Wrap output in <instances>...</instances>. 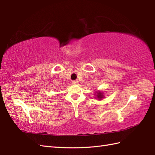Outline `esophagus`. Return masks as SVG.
I'll return each mask as SVG.
<instances>
[{"mask_svg":"<svg viewBox=\"0 0 155 155\" xmlns=\"http://www.w3.org/2000/svg\"><path fill=\"white\" fill-rule=\"evenodd\" d=\"M72 84H77L78 83V82L77 81H73L72 82Z\"/></svg>","mask_w":155,"mask_h":155,"instance_id":"obj_1","label":"esophagus"}]
</instances>
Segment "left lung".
Listing matches in <instances>:
<instances>
[{"mask_svg":"<svg viewBox=\"0 0 155 155\" xmlns=\"http://www.w3.org/2000/svg\"><path fill=\"white\" fill-rule=\"evenodd\" d=\"M97 98H98V99H101L103 97V94H102V93L101 92H97Z\"/></svg>","mask_w":155,"mask_h":155,"instance_id":"left-lung-1","label":"left lung"}]
</instances>
